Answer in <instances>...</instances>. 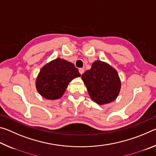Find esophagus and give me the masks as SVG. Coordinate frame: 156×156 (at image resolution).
Here are the masks:
<instances>
[{
    "label": "esophagus",
    "mask_w": 156,
    "mask_h": 156,
    "mask_svg": "<svg viewBox=\"0 0 156 156\" xmlns=\"http://www.w3.org/2000/svg\"><path fill=\"white\" fill-rule=\"evenodd\" d=\"M79 72H80V73L81 75H82V74H83V73L84 72V69H82V68L79 69Z\"/></svg>",
    "instance_id": "34e87169"
}]
</instances>
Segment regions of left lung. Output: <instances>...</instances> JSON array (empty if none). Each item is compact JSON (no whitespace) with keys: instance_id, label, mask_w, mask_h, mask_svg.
<instances>
[{"instance_id":"8db88e82","label":"left lung","mask_w":156,"mask_h":156,"mask_svg":"<svg viewBox=\"0 0 156 156\" xmlns=\"http://www.w3.org/2000/svg\"><path fill=\"white\" fill-rule=\"evenodd\" d=\"M91 100L100 105L109 104L120 94L121 81L118 72L106 62L96 60L81 76Z\"/></svg>"}]
</instances>
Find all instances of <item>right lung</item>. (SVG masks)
Segmentation results:
<instances>
[{
	"instance_id": "right-lung-1",
	"label": "right lung",
	"mask_w": 156,
	"mask_h": 156,
	"mask_svg": "<svg viewBox=\"0 0 156 156\" xmlns=\"http://www.w3.org/2000/svg\"><path fill=\"white\" fill-rule=\"evenodd\" d=\"M80 76L78 69L72 62L57 58L41 68L36 80V90L44 98L59 99L70 82Z\"/></svg>"
}]
</instances>
